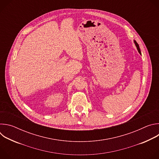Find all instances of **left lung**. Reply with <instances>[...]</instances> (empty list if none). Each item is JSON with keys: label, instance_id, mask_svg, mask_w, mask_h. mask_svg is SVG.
I'll return each mask as SVG.
<instances>
[{"label": "left lung", "instance_id": "left-lung-1", "mask_svg": "<svg viewBox=\"0 0 159 159\" xmlns=\"http://www.w3.org/2000/svg\"><path fill=\"white\" fill-rule=\"evenodd\" d=\"M134 43H135V44H136V47H137V50H138L139 52L141 54V52H140V48H139V44L137 43V41H134Z\"/></svg>", "mask_w": 159, "mask_h": 159}]
</instances>
